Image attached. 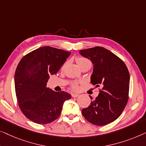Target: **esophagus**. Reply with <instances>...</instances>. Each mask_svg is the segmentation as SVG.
Segmentation results:
<instances>
[{
	"instance_id": "esophagus-1",
	"label": "esophagus",
	"mask_w": 146,
	"mask_h": 146,
	"mask_svg": "<svg viewBox=\"0 0 146 146\" xmlns=\"http://www.w3.org/2000/svg\"><path fill=\"white\" fill-rule=\"evenodd\" d=\"M71 96H72V97L76 98V97H78V96H79V94H75V93H72V94H71Z\"/></svg>"
}]
</instances>
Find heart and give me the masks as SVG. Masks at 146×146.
<instances>
[{"label":"heart","mask_w":146,"mask_h":146,"mask_svg":"<svg viewBox=\"0 0 146 146\" xmlns=\"http://www.w3.org/2000/svg\"><path fill=\"white\" fill-rule=\"evenodd\" d=\"M75 59H76V62H77V65H79H79H82V64H83V63L90 62V61L89 60V59H87V58H85V57H76ZM71 87H72L73 89H75V90L78 89V88H79V86H78L77 82H74L72 85H71Z\"/></svg>","instance_id":"b5f03b06"}]
</instances>
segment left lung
I'll use <instances>...</instances> for the list:
<instances>
[{
    "mask_svg": "<svg viewBox=\"0 0 146 146\" xmlns=\"http://www.w3.org/2000/svg\"><path fill=\"white\" fill-rule=\"evenodd\" d=\"M93 64L91 83L101 87L100 93L87 108L82 109L86 120L96 126H104L116 120L128 100L130 73L122 59L102 47L79 51Z\"/></svg>",
    "mask_w": 146,
    "mask_h": 146,
    "instance_id": "1",
    "label": "left lung"
}]
</instances>
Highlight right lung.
<instances>
[{
    "label": "right lung",
    "instance_id": "right-lung-1",
    "mask_svg": "<svg viewBox=\"0 0 146 146\" xmlns=\"http://www.w3.org/2000/svg\"><path fill=\"white\" fill-rule=\"evenodd\" d=\"M71 52L50 46L36 49L24 56L14 75L16 95L26 118L47 124L60 116L63 103L71 95L46 87L50 75L57 73Z\"/></svg>",
    "mask_w": 146,
    "mask_h": 146
}]
</instances>
